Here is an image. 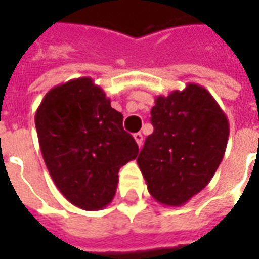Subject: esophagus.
Masks as SVG:
<instances>
[{"mask_svg":"<svg viewBox=\"0 0 259 259\" xmlns=\"http://www.w3.org/2000/svg\"><path fill=\"white\" fill-rule=\"evenodd\" d=\"M133 137H135L136 143L139 144V147H141V144H143V135H141V133H136Z\"/></svg>","mask_w":259,"mask_h":259,"instance_id":"34e87169","label":"esophagus"}]
</instances>
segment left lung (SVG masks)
I'll list each match as a JSON object with an SVG mask.
<instances>
[{
  "instance_id": "obj_1",
  "label": "left lung",
  "mask_w": 259,
  "mask_h": 259,
  "mask_svg": "<svg viewBox=\"0 0 259 259\" xmlns=\"http://www.w3.org/2000/svg\"><path fill=\"white\" fill-rule=\"evenodd\" d=\"M154 132L137 163L154 200L185 205L198 194L221 165L229 139L226 115L202 85L158 96L151 109Z\"/></svg>"
}]
</instances>
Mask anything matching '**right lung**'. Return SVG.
<instances>
[{
    "mask_svg": "<svg viewBox=\"0 0 259 259\" xmlns=\"http://www.w3.org/2000/svg\"><path fill=\"white\" fill-rule=\"evenodd\" d=\"M34 120L46 166L65 198L84 211L107 206L119 169L137 157L139 147L101 87L91 77L55 85Z\"/></svg>",
    "mask_w": 259,
    "mask_h": 259,
    "instance_id": "obj_1",
    "label": "right lung"
}]
</instances>
